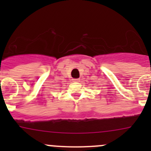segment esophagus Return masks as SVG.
<instances>
[{"instance_id":"1","label":"esophagus","mask_w":151,"mask_h":151,"mask_svg":"<svg viewBox=\"0 0 151 151\" xmlns=\"http://www.w3.org/2000/svg\"><path fill=\"white\" fill-rule=\"evenodd\" d=\"M72 81L74 83H79V82H80V79H73Z\"/></svg>"}]
</instances>
